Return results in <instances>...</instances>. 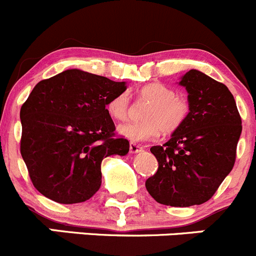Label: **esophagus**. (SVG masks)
I'll return each mask as SVG.
<instances>
[{"label": "esophagus", "mask_w": 256, "mask_h": 256, "mask_svg": "<svg viewBox=\"0 0 256 256\" xmlns=\"http://www.w3.org/2000/svg\"><path fill=\"white\" fill-rule=\"evenodd\" d=\"M140 150H143V147H140V144H137V143H134V142L130 143V153H138V152H140Z\"/></svg>", "instance_id": "1"}]
</instances>
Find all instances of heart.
Wrapping results in <instances>:
<instances>
[{
	"instance_id": "obj_1",
	"label": "heart",
	"mask_w": 256,
	"mask_h": 256,
	"mask_svg": "<svg viewBox=\"0 0 256 256\" xmlns=\"http://www.w3.org/2000/svg\"><path fill=\"white\" fill-rule=\"evenodd\" d=\"M140 98L150 106L143 114V123H126L118 128L119 133L134 142L153 140L160 133L177 132L187 120L190 113L188 102L176 96V92L162 82H150L140 89ZM108 113L116 120L126 119L130 110V99L123 92L113 96L106 104Z\"/></svg>"
}]
</instances>
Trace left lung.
Returning <instances> with one entry per match:
<instances>
[{
	"instance_id": "1",
	"label": "left lung",
	"mask_w": 256,
	"mask_h": 256,
	"mask_svg": "<svg viewBox=\"0 0 256 256\" xmlns=\"http://www.w3.org/2000/svg\"><path fill=\"white\" fill-rule=\"evenodd\" d=\"M180 85L188 93V116L168 142L150 148L158 170L146 188L162 205L188 208L208 201L230 174L242 126L225 84L192 69Z\"/></svg>"
}]
</instances>
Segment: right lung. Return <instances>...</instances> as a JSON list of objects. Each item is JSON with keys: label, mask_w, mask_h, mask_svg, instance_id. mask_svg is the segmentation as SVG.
<instances>
[{"label": "right lung", "mask_w": 256, "mask_h": 256, "mask_svg": "<svg viewBox=\"0 0 256 256\" xmlns=\"http://www.w3.org/2000/svg\"><path fill=\"white\" fill-rule=\"evenodd\" d=\"M126 89L124 82L79 69L36 84L20 110V150L40 194L69 205L98 191L103 158L130 150V142L114 133L106 108Z\"/></svg>", "instance_id": "obj_1"}]
</instances>
